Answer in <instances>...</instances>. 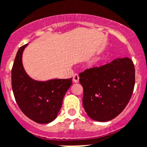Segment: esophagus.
I'll return each instance as SVG.
<instances>
[{
    "instance_id": "1",
    "label": "esophagus",
    "mask_w": 147,
    "mask_h": 147,
    "mask_svg": "<svg viewBox=\"0 0 147 147\" xmlns=\"http://www.w3.org/2000/svg\"><path fill=\"white\" fill-rule=\"evenodd\" d=\"M79 79H80V77H79V75L77 74H74V76H73V80H74V82H78Z\"/></svg>"
}]
</instances>
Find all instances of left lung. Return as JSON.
<instances>
[{"mask_svg": "<svg viewBox=\"0 0 147 147\" xmlns=\"http://www.w3.org/2000/svg\"><path fill=\"white\" fill-rule=\"evenodd\" d=\"M79 76L83 88V107L98 122H107L120 114L129 102L135 84L134 63L128 58L86 69Z\"/></svg>", "mask_w": 147, "mask_h": 147, "instance_id": "left-lung-1", "label": "left lung"}]
</instances>
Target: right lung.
Instances as JSON below:
<instances>
[{
	"mask_svg": "<svg viewBox=\"0 0 147 147\" xmlns=\"http://www.w3.org/2000/svg\"><path fill=\"white\" fill-rule=\"evenodd\" d=\"M27 45L19 48L12 67L13 94L25 116L35 122L47 124L57 117L65 93L72 85V78L55 79L46 82L30 78L22 61L23 50Z\"/></svg>",
	"mask_w": 147,
	"mask_h": 147,
	"instance_id": "add662e5",
	"label": "right lung"
}]
</instances>
